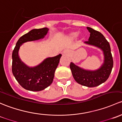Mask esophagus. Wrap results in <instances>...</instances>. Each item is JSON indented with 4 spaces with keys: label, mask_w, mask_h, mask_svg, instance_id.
I'll use <instances>...</instances> for the list:
<instances>
[{
    "label": "esophagus",
    "mask_w": 122,
    "mask_h": 122,
    "mask_svg": "<svg viewBox=\"0 0 122 122\" xmlns=\"http://www.w3.org/2000/svg\"><path fill=\"white\" fill-rule=\"evenodd\" d=\"M69 55V52L68 51H64L63 52V56H68Z\"/></svg>",
    "instance_id": "34e87169"
}]
</instances>
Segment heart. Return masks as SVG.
Returning a JSON list of instances; mask_svg holds the SVG:
<instances>
[{
    "instance_id": "b5f03b06",
    "label": "heart",
    "mask_w": 122,
    "mask_h": 122,
    "mask_svg": "<svg viewBox=\"0 0 122 122\" xmlns=\"http://www.w3.org/2000/svg\"><path fill=\"white\" fill-rule=\"evenodd\" d=\"M77 35V32H71V33H70L69 35V37L70 39H73L75 38V37H76Z\"/></svg>"
}]
</instances>
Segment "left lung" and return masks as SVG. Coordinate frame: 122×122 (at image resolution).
Segmentation results:
<instances>
[{"label": "left lung", "instance_id": "left-lung-1", "mask_svg": "<svg viewBox=\"0 0 122 122\" xmlns=\"http://www.w3.org/2000/svg\"><path fill=\"white\" fill-rule=\"evenodd\" d=\"M90 32L88 41L85 42L86 45H91L100 49L104 55V62L98 69L88 70L76 66L73 63L70 64V68L74 79L77 83L89 87H96L106 81L112 70L113 66L112 55L109 43L100 32L87 27Z\"/></svg>", "mask_w": 122, "mask_h": 122}]
</instances>
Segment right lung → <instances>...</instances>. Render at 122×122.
Masks as SVG:
<instances>
[{"label": "right lung", "mask_w": 122, "mask_h": 122, "mask_svg": "<svg viewBox=\"0 0 122 122\" xmlns=\"http://www.w3.org/2000/svg\"><path fill=\"white\" fill-rule=\"evenodd\" d=\"M48 31L49 29L47 27L35 29L23 35L16 43L12 53L13 76L20 85L27 90L41 91L52 84L61 55L46 58L35 67H29L22 61L19 56L20 47L25 42L44 38Z\"/></svg>", "instance_id": "obj_1"}]
</instances>
